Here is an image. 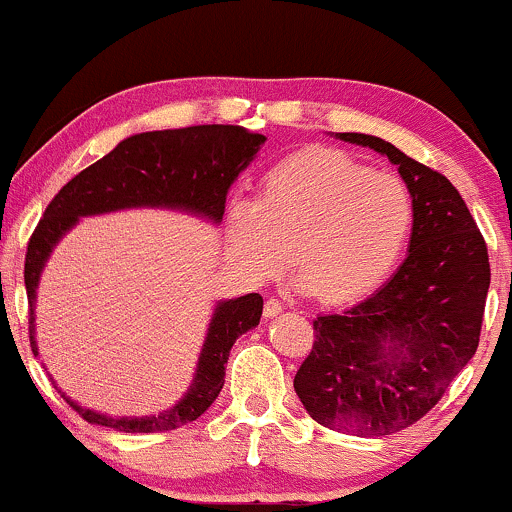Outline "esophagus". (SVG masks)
Instances as JSON below:
<instances>
[{"mask_svg": "<svg viewBox=\"0 0 512 512\" xmlns=\"http://www.w3.org/2000/svg\"><path fill=\"white\" fill-rule=\"evenodd\" d=\"M281 310H284V305H281V301H276V298H267V301H264V317L279 315Z\"/></svg>", "mask_w": 512, "mask_h": 512, "instance_id": "obj_1", "label": "esophagus"}]
</instances>
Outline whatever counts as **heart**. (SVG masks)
Wrapping results in <instances>:
<instances>
[{"mask_svg": "<svg viewBox=\"0 0 512 512\" xmlns=\"http://www.w3.org/2000/svg\"><path fill=\"white\" fill-rule=\"evenodd\" d=\"M414 223L409 187L342 151L293 156L264 175L257 202L228 209L233 255L267 279L293 262L325 303L373 291L402 255Z\"/></svg>", "mask_w": 512, "mask_h": 512, "instance_id": "obj_1", "label": "heart"}]
</instances>
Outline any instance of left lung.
Segmentation results:
<instances>
[{"mask_svg":"<svg viewBox=\"0 0 512 512\" xmlns=\"http://www.w3.org/2000/svg\"><path fill=\"white\" fill-rule=\"evenodd\" d=\"M395 163L414 202L407 260L380 291L313 320L293 387L317 424L390 436L431 411L479 346L489 252L452 182L380 137L339 132Z\"/></svg>","mask_w":512,"mask_h":512,"instance_id":"1","label":"left lung"}]
</instances>
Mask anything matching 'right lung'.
Listing matches in <instances>:
<instances>
[{"mask_svg": "<svg viewBox=\"0 0 512 512\" xmlns=\"http://www.w3.org/2000/svg\"><path fill=\"white\" fill-rule=\"evenodd\" d=\"M262 144V134L238 125H197L142 132L127 137L108 156L74 175L48 204L43 219L38 221L28 240L23 279H26L28 293V332H31L33 354L38 356L33 305L40 272L52 248L60 243L69 228L76 226L81 216L134 207H163L192 211L219 223L226 209L228 187L238 178L240 170L248 168ZM260 317V293L216 303L207 339L199 354L195 380L185 397L163 414L115 419V416L79 407L67 395L62 397L88 424L108 426L122 433L173 431L199 419L214 404L223 387L231 346L236 344L240 334L260 325Z\"/></svg>", "mask_w": 512, "mask_h": 512, "instance_id": "obj_1", "label": "right lung"}]
</instances>
